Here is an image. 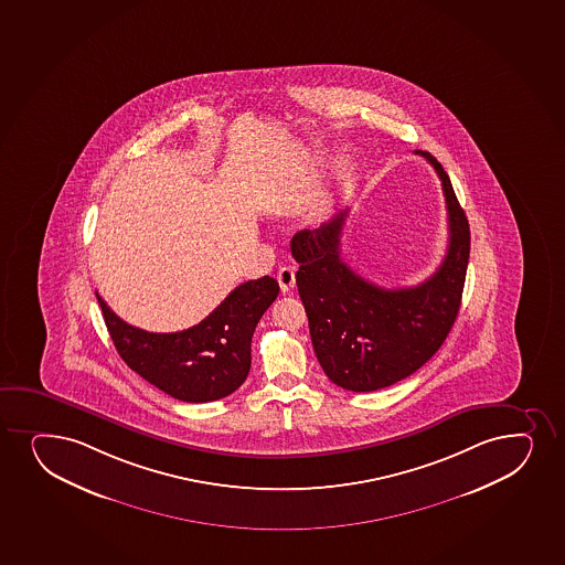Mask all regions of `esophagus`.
Listing matches in <instances>:
<instances>
[{"label": "esophagus", "instance_id": "esophagus-1", "mask_svg": "<svg viewBox=\"0 0 565 565\" xmlns=\"http://www.w3.org/2000/svg\"><path fill=\"white\" fill-rule=\"evenodd\" d=\"M277 280H279L282 292H292V288L296 286V269L290 266L280 267L279 273H277Z\"/></svg>", "mask_w": 565, "mask_h": 565}]
</instances>
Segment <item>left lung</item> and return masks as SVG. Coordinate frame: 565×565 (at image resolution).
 I'll return each mask as SVG.
<instances>
[{
  "mask_svg": "<svg viewBox=\"0 0 565 565\" xmlns=\"http://www.w3.org/2000/svg\"><path fill=\"white\" fill-rule=\"evenodd\" d=\"M415 154L437 171L448 211L447 256L429 279L388 290L352 271L339 250L347 211L298 232L290 243L315 354L331 383L352 392L386 388L420 370L441 349L460 311L469 222L441 163L424 150Z\"/></svg>",
  "mask_w": 565,
  "mask_h": 565,
  "instance_id": "left-lung-1",
  "label": "left lung"
}]
</instances>
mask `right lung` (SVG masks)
Instances as JSON below:
<instances>
[{
	"mask_svg": "<svg viewBox=\"0 0 565 565\" xmlns=\"http://www.w3.org/2000/svg\"><path fill=\"white\" fill-rule=\"evenodd\" d=\"M277 296L279 282L266 275L237 286L200 324L152 333L124 322L96 292L110 339L128 367L189 403L222 399L245 383L254 330Z\"/></svg>",
	"mask_w": 565,
	"mask_h": 565,
	"instance_id": "right-lung-1",
	"label": "right lung"
}]
</instances>
